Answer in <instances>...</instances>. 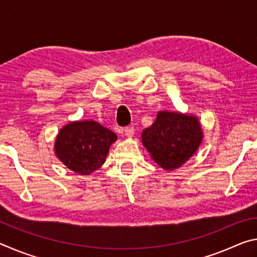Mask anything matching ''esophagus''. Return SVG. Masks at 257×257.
Instances as JSON below:
<instances>
[{"instance_id":"esophagus-1","label":"esophagus","mask_w":257,"mask_h":257,"mask_svg":"<svg viewBox=\"0 0 257 257\" xmlns=\"http://www.w3.org/2000/svg\"><path fill=\"white\" fill-rule=\"evenodd\" d=\"M135 134V128L133 127V125H130V127H125L124 128V135L127 137H133Z\"/></svg>"}]
</instances>
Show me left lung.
<instances>
[{"mask_svg":"<svg viewBox=\"0 0 257 257\" xmlns=\"http://www.w3.org/2000/svg\"><path fill=\"white\" fill-rule=\"evenodd\" d=\"M202 129L195 116L160 112L155 122L143 132V144L165 170L179 168L196 152Z\"/></svg>","mask_w":257,"mask_h":257,"instance_id":"obj_1","label":"left lung"}]
</instances>
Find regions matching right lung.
<instances>
[{
    "instance_id": "add662e5",
    "label": "right lung",
    "mask_w": 257,
    "mask_h": 257,
    "mask_svg": "<svg viewBox=\"0 0 257 257\" xmlns=\"http://www.w3.org/2000/svg\"><path fill=\"white\" fill-rule=\"evenodd\" d=\"M116 135L95 121L71 122L61 129L55 142V154L70 170L89 175L105 162Z\"/></svg>"
}]
</instances>
